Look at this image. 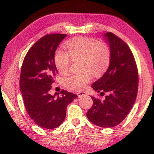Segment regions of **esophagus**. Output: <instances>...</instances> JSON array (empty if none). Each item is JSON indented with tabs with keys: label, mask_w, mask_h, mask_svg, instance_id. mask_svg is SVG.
<instances>
[{
	"label": "esophagus",
	"mask_w": 154,
	"mask_h": 154,
	"mask_svg": "<svg viewBox=\"0 0 154 154\" xmlns=\"http://www.w3.org/2000/svg\"><path fill=\"white\" fill-rule=\"evenodd\" d=\"M77 94L78 97H83V96H86V95H87L86 92H77Z\"/></svg>",
	"instance_id": "1"
}]
</instances>
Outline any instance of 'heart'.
Instances as JSON below:
<instances>
[{"mask_svg":"<svg viewBox=\"0 0 154 154\" xmlns=\"http://www.w3.org/2000/svg\"><path fill=\"white\" fill-rule=\"evenodd\" d=\"M67 51L57 50L55 55V63L61 73H66L69 68L72 59L83 60V69L89 68L95 74L105 70L109 62V51L105 45H99L93 39L76 38L68 41ZM92 79V74L86 71L81 74L69 75L64 78V84L68 89L80 90Z\"/></svg>","mask_w":154,"mask_h":154,"instance_id":"b5f03b06","label":"heart"}]
</instances>
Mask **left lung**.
<instances>
[{
    "label": "left lung",
    "instance_id": "1",
    "mask_svg": "<svg viewBox=\"0 0 154 154\" xmlns=\"http://www.w3.org/2000/svg\"><path fill=\"white\" fill-rule=\"evenodd\" d=\"M103 38L109 48V67L92 88L101 96H106L103 100L92 97L93 105L86 116L97 126L113 128L125 119L136 101L138 74L127 44L110 32L104 33Z\"/></svg>",
    "mask_w": 154,
    "mask_h": 154
}]
</instances>
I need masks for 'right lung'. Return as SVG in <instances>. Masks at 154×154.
<instances>
[{
	"label": "right lung",
	"mask_w": 154,
	"mask_h": 154,
	"mask_svg": "<svg viewBox=\"0 0 154 154\" xmlns=\"http://www.w3.org/2000/svg\"><path fill=\"white\" fill-rule=\"evenodd\" d=\"M66 34L46 35L37 41L26 53L21 68L20 90L24 106L36 125L54 129L64 121L67 106L77 95L62 90L49 93L57 70L55 53Z\"/></svg>",
	"instance_id": "right-lung-1"
}]
</instances>
